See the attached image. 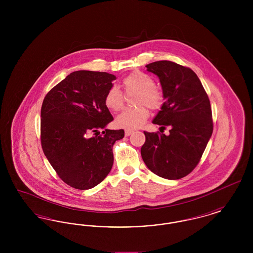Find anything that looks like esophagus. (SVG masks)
I'll list each match as a JSON object with an SVG mask.
<instances>
[{"label":"esophagus","instance_id":"1","mask_svg":"<svg viewBox=\"0 0 253 253\" xmlns=\"http://www.w3.org/2000/svg\"><path fill=\"white\" fill-rule=\"evenodd\" d=\"M132 131H130V130H126L125 131V136H129V135H131L132 133Z\"/></svg>","mask_w":253,"mask_h":253}]
</instances>
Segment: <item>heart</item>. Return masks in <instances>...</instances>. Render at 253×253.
<instances>
[{
	"label": "heart",
	"instance_id": "1",
	"mask_svg": "<svg viewBox=\"0 0 253 253\" xmlns=\"http://www.w3.org/2000/svg\"><path fill=\"white\" fill-rule=\"evenodd\" d=\"M122 87L125 94L136 93L133 102L136 107L125 109L116 119V125L126 130H134L142 126L148 120L150 112L147 106L153 110L161 108L164 103L162 90L155 85L154 79L148 74L141 71H133L122 80ZM125 97L117 86L109 88L105 97V106L118 112L124 105Z\"/></svg>",
	"mask_w": 253,
	"mask_h": 253
}]
</instances>
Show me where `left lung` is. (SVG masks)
Returning a JSON list of instances; mask_svg holds the SVG:
<instances>
[{"instance_id":"8db88e82","label":"left lung","mask_w":253,"mask_h":253,"mask_svg":"<svg viewBox=\"0 0 253 253\" xmlns=\"http://www.w3.org/2000/svg\"><path fill=\"white\" fill-rule=\"evenodd\" d=\"M160 80L164 98L153 121L169 134L144 131L141 157L158 176L175 180L188 175L198 165L213 130L209 96L200 80L187 66L169 60L146 65Z\"/></svg>"}]
</instances>
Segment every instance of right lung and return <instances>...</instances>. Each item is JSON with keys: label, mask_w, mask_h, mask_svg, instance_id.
Instances as JSON below:
<instances>
[{"label": "right lung", "mask_w": 253, "mask_h": 253, "mask_svg": "<svg viewBox=\"0 0 253 253\" xmlns=\"http://www.w3.org/2000/svg\"><path fill=\"white\" fill-rule=\"evenodd\" d=\"M116 77L76 71L54 86L41 110V144L61 180L78 190L96 187L108 175L113 145L124 130L105 129L113 117L104 97Z\"/></svg>", "instance_id": "1"}]
</instances>
